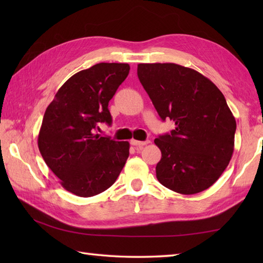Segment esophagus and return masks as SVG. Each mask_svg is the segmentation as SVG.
I'll return each instance as SVG.
<instances>
[{"mask_svg": "<svg viewBox=\"0 0 263 263\" xmlns=\"http://www.w3.org/2000/svg\"><path fill=\"white\" fill-rule=\"evenodd\" d=\"M131 143H132V146H135L136 148L141 149L143 146H146V144L150 143V140H147V141H137V140H132Z\"/></svg>", "mask_w": 263, "mask_h": 263, "instance_id": "esophagus-1", "label": "esophagus"}]
</instances>
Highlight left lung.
Here are the masks:
<instances>
[{
	"label": "left lung",
	"mask_w": 263,
	"mask_h": 263,
	"mask_svg": "<svg viewBox=\"0 0 263 263\" xmlns=\"http://www.w3.org/2000/svg\"><path fill=\"white\" fill-rule=\"evenodd\" d=\"M138 78L160 119L175 122L171 133L155 139L158 181L181 194L204 191L234 152L236 121L224 95L198 71L175 63L138 64Z\"/></svg>",
	"instance_id": "left-lung-1"
}]
</instances>
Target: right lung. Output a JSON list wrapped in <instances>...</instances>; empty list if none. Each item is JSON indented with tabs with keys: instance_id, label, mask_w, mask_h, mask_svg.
Listing matches in <instances>:
<instances>
[{
	"instance_id": "right-lung-1",
	"label": "right lung",
	"mask_w": 263,
	"mask_h": 263,
	"mask_svg": "<svg viewBox=\"0 0 263 263\" xmlns=\"http://www.w3.org/2000/svg\"><path fill=\"white\" fill-rule=\"evenodd\" d=\"M126 63H98L72 76L46 108L38 148L66 191L93 197L111 186L128 157L130 143L95 135L111 124L108 103L126 79Z\"/></svg>"
}]
</instances>
